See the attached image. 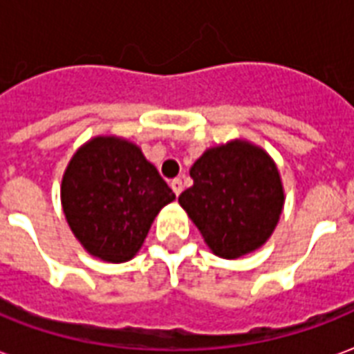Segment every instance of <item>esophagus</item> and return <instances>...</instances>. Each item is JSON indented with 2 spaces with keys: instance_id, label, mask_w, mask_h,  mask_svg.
Returning <instances> with one entry per match:
<instances>
[{
  "instance_id": "esophagus-1",
  "label": "esophagus",
  "mask_w": 354,
  "mask_h": 354,
  "mask_svg": "<svg viewBox=\"0 0 354 354\" xmlns=\"http://www.w3.org/2000/svg\"><path fill=\"white\" fill-rule=\"evenodd\" d=\"M171 187H172V191H174V195H180V193H182V189H183V183H182V180H180V178H174V180H172L171 182Z\"/></svg>"
}]
</instances>
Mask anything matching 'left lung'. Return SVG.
Here are the masks:
<instances>
[{
    "label": "left lung",
    "instance_id": "1",
    "mask_svg": "<svg viewBox=\"0 0 354 354\" xmlns=\"http://www.w3.org/2000/svg\"><path fill=\"white\" fill-rule=\"evenodd\" d=\"M193 185L178 196L213 254L234 260L273 234L284 206L279 169L247 141L209 148L189 171Z\"/></svg>",
    "mask_w": 354,
    "mask_h": 354
}]
</instances>
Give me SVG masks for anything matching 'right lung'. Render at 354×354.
Segmentation results:
<instances>
[{
	"label": "right lung",
	"mask_w": 354,
	"mask_h": 354,
	"mask_svg": "<svg viewBox=\"0 0 354 354\" xmlns=\"http://www.w3.org/2000/svg\"><path fill=\"white\" fill-rule=\"evenodd\" d=\"M174 198L141 148L118 137L85 142L61 183L70 230L88 254L111 263L139 252L156 215Z\"/></svg>",
	"instance_id": "add662e5"
}]
</instances>
